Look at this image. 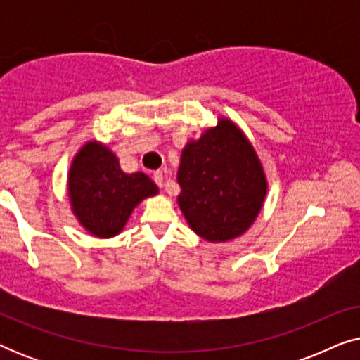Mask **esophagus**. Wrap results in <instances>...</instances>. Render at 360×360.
I'll list each match as a JSON object with an SVG mask.
<instances>
[{
    "label": "esophagus",
    "instance_id": "obj_1",
    "mask_svg": "<svg viewBox=\"0 0 360 360\" xmlns=\"http://www.w3.org/2000/svg\"><path fill=\"white\" fill-rule=\"evenodd\" d=\"M154 181L159 186H165V180H164V174H162L160 170H157V172H154Z\"/></svg>",
    "mask_w": 360,
    "mask_h": 360
}]
</instances>
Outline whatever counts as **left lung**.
<instances>
[{"label": "left lung", "instance_id": "1", "mask_svg": "<svg viewBox=\"0 0 360 360\" xmlns=\"http://www.w3.org/2000/svg\"><path fill=\"white\" fill-rule=\"evenodd\" d=\"M179 205L190 228L211 243H226L249 229L262 208L267 180L243 131L221 120L181 152Z\"/></svg>", "mask_w": 360, "mask_h": 360}]
</instances>
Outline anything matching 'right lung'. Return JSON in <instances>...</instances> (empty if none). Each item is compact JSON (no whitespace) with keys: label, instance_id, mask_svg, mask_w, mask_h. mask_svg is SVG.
Returning <instances> with one entry per match:
<instances>
[{"label":"right lung","instance_id":"1","mask_svg":"<svg viewBox=\"0 0 360 360\" xmlns=\"http://www.w3.org/2000/svg\"><path fill=\"white\" fill-rule=\"evenodd\" d=\"M159 188L144 172L126 174L117 157L100 142H88L72 162L68 196L72 210L96 238L120 234L132 210Z\"/></svg>","mask_w":360,"mask_h":360}]
</instances>
